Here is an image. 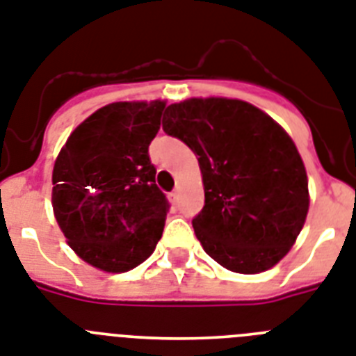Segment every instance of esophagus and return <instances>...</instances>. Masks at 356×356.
Wrapping results in <instances>:
<instances>
[{
	"instance_id": "esophagus-1",
	"label": "esophagus",
	"mask_w": 356,
	"mask_h": 356,
	"mask_svg": "<svg viewBox=\"0 0 356 356\" xmlns=\"http://www.w3.org/2000/svg\"><path fill=\"white\" fill-rule=\"evenodd\" d=\"M171 198H172V202H178V198H180V191H178V189L172 191Z\"/></svg>"
}]
</instances>
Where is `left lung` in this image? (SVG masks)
<instances>
[{
    "label": "left lung",
    "mask_w": 356,
    "mask_h": 356,
    "mask_svg": "<svg viewBox=\"0 0 356 356\" xmlns=\"http://www.w3.org/2000/svg\"><path fill=\"white\" fill-rule=\"evenodd\" d=\"M162 124L198 154L205 205L193 227L203 250L238 273L277 265L309 207L305 163L288 133L256 106L218 97L171 104Z\"/></svg>",
    "instance_id": "1"
}]
</instances>
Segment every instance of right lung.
Returning a JSON list of instances; mask_svg holds the SVG:
<instances>
[{"instance_id": "1", "label": "right lung", "mask_w": 356, "mask_h": 356, "mask_svg": "<svg viewBox=\"0 0 356 356\" xmlns=\"http://www.w3.org/2000/svg\"><path fill=\"white\" fill-rule=\"evenodd\" d=\"M163 108V100H153L97 109L57 156L54 214L72 250L95 268H135L162 238L169 203L154 180L149 144Z\"/></svg>"}]
</instances>
